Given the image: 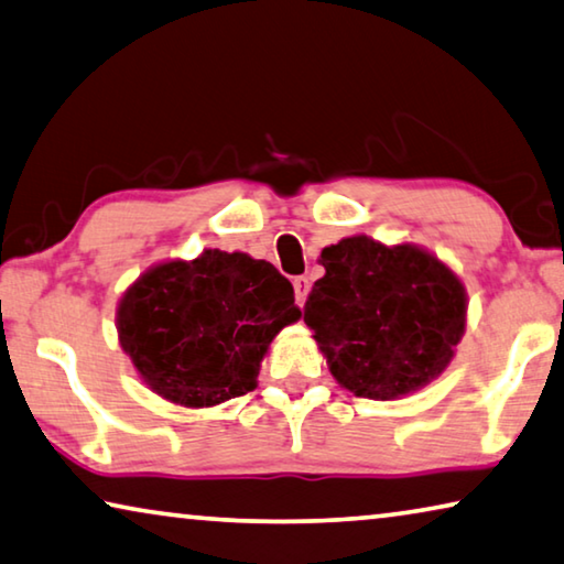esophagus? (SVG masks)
Here are the masks:
<instances>
[{
    "mask_svg": "<svg viewBox=\"0 0 564 564\" xmlns=\"http://www.w3.org/2000/svg\"><path fill=\"white\" fill-rule=\"evenodd\" d=\"M308 289H311V281L306 279V275H296V279H293V291H296V303H299V306H303V303H306Z\"/></svg>",
    "mask_w": 564,
    "mask_h": 564,
    "instance_id": "obj_1",
    "label": "esophagus"
}]
</instances>
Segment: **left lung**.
<instances>
[{"label": "left lung", "mask_w": 564, "mask_h": 564, "mask_svg": "<svg viewBox=\"0 0 564 564\" xmlns=\"http://www.w3.org/2000/svg\"><path fill=\"white\" fill-rule=\"evenodd\" d=\"M303 321L328 369L351 394L397 399L446 369L464 334L467 296L449 268L414 246L387 248L366 236L321 253Z\"/></svg>", "instance_id": "1"}]
</instances>
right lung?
<instances>
[{"label": "right lung", "mask_w": 564, "mask_h": 564, "mask_svg": "<svg viewBox=\"0 0 564 564\" xmlns=\"http://www.w3.org/2000/svg\"><path fill=\"white\" fill-rule=\"evenodd\" d=\"M301 318L275 265L210 248L150 268L120 301L124 354L155 394L216 406L256 389L268 344Z\"/></svg>", "instance_id": "right-lung-1"}]
</instances>
